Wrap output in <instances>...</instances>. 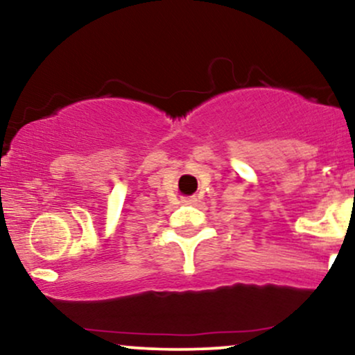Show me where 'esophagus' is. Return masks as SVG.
<instances>
[{"label":"esophagus","mask_w":355,"mask_h":355,"mask_svg":"<svg viewBox=\"0 0 355 355\" xmlns=\"http://www.w3.org/2000/svg\"><path fill=\"white\" fill-rule=\"evenodd\" d=\"M197 202V198L195 197H183L182 198V203H187V205H190V203H195Z\"/></svg>","instance_id":"34e87169"}]
</instances>
